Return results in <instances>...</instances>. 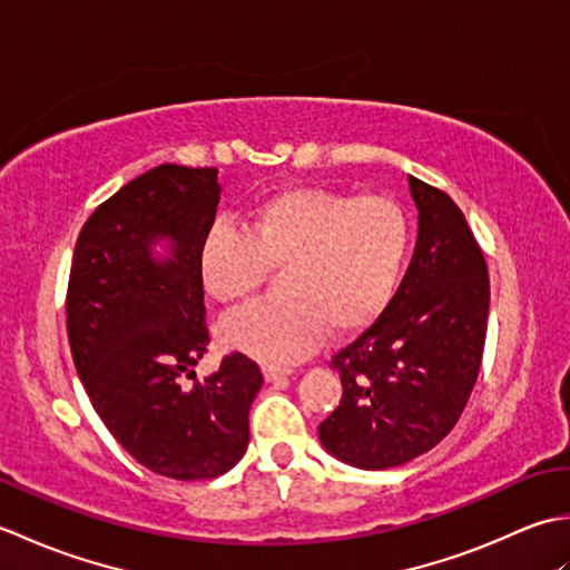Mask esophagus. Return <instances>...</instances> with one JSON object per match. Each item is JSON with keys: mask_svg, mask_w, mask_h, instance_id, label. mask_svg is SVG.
I'll return each instance as SVG.
<instances>
[{"mask_svg": "<svg viewBox=\"0 0 570 570\" xmlns=\"http://www.w3.org/2000/svg\"><path fill=\"white\" fill-rule=\"evenodd\" d=\"M264 380H266V382H272V384H286V380H288V370L266 365V367H264Z\"/></svg>", "mask_w": 570, "mask_h": 570, "instance_id": "34e87169", "label": "esophagus"}]
</instances>
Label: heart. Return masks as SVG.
<instances>
[{"mask_svg": "<svg viewBox=\"0 0 570 570\" xmlns=\"http://www.w3.org/2000/svg\"><path fill=\"white\" fill-rule=\"evenodd\" d=\"M411 247L402 205L325 186L278 188L252 205L242 233H205V294L239 306L278 272V292L220 325V341L264 365H292L323 337L357 333L390 304Z\"/></svg>", "mask_w": 570, "mask_h": 570, "instance_id": "1", "label": "heart"}]
</instances>
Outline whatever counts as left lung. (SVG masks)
I'll return each mask as SVG.
<instances>
[{"label": "left lung", "mask_w": 570, "mask_h": 570, "mask_svg": "<svg viewBox=\"0 0 570 570\" xmlns=\"http://www.w3.org/2000/svg\"><path fill=\"white\" fill-rule=\"evenodd\" d=\"M419 237L380 318L333 355L341 404L318 426L347 465H404L441 443L475 386L488 333V264L465 215L443 190L409 176Z\"/></svg>", "instance_id": "8db88e82"}]
</instances>
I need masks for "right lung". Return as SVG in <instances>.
Wrapping results in <instances>:
<instances>
[{
    "label": "right lung",
    "mask_w": 570,
    "mask_h": 570,
    "mask_svg": "<svg viewBox=\"0 0 570 570\" xmlns=\"http://www.w3.org/2000/svg\"><path fill=\"white\" fill-rule=\"evenodd\" d=\"M217 203V168L156 166L95 208L70 264L68 343L92 409L139 465L174 480L237 465L264 382L242 353L203 382L193 372L210 343L198 252ZM161 238L168 258L153 252Z\"/></svg>",
    "instance_id": "right-lung-1"
}]
</instances>
